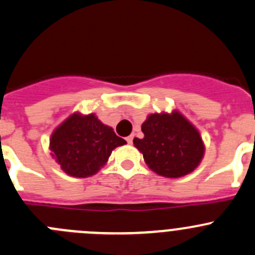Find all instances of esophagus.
<instances>
[{
  "label": "esophagus",
  "instance_id": "1",
  "mask_svg": "<svg viewBox=\"0 0 255 255\" xmlns=\"http://www.w3.org/2000/svg\"><path fill=\"white\" fill-rule=\"evenodd\" d=\"M126 140H127L128 144H132V142H133V135H128V137L126 138Z\"/></svg>",
  "mask_w": 255,
  "mask_h": 255
}]
</instances>
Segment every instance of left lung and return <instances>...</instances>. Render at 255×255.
Returning a JSON list of instances; mask_svg holds the SVG:
<instances>
[{"label":"left lung","instance_id":"obj_1","mask_svg":"<svg viewBox=\"0 0 255 255\" xmlns=\"http://www.w3.org/2000/svg\"><path fill=\"white\" fill-rule=\"evenodd\" d=\"M144 137L133 144L157 174L180 178L193 172L204 157L206 147L199 130L179 111L152 113L142 125Z\"/></svg>","mask_w":255,"mask_h":255}]
</instances>
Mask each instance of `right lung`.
I'll return each mask as SVG.
<instances>
[{"label": "right lung", "mask_w": 255, "mask_h": 255, "mask_svg": "<svg viewBox=\"0 0 255 255\" xmlns=\"http://www.w3.org/2000/svg\"><path fill=\"white\" fill-rule=\"evenodd\" d=\"M126 143L95 113L75 112L52 132L49 149L66 174L86 178L96 174L108 162L112 150Z\"/></svg>", "instance_id": "obj_1"}]
</instances>
